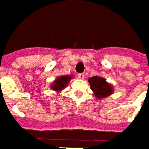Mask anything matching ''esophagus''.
Segmentation results:
<instances>
[{
  "mask_svg": "<svg viewBox=\"0 0 149 149\" xmlns=\"http://www.w3.org/2000/svg\"><path fill=\"white\" fill-rule=\"evenodd\" d=\"M77 77H78L79 79H84V73H79V74L77 75Z\"/></svg>",
  "mask_w": 149,
  "mask_h": 149,
  "instance_id": "obj_1",
  "label": "esophagus"
}]
</instances>
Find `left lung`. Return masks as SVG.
Listing matches in <instances>:
<instances>
[{
    "label": "left lung",
    "mask_w": 149,
    "mask_h": 149,
    "mask_svg": "<svg viewBox=\"0 0 149 149\" xmlns=\"http://www.w3.org/2000/svg\"><path fill=\"white\" fill-rule=\"evenodd\" d=\"M90 86L97 99H103L113 93V86L107 83L104 77L94 76L88 79Z\"/></svg>",
    "instance_id": "1"
}]
</instances>
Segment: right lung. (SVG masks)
<instances>
[{
    "instance_id": "1",
    "label": "right lung",
    "mask_w": 149,
    "mask_h": 149,
    "mask_svg": "<svg viewBox=\"0 0 149 149\" xmlns=\"http://www.w3.org/2000/svg\"><path fill=\"white\" fill-rule=\"evenodd\" d=\"M72 78V76H60L57 77L55 81L53 82V84L51 85L52 90L56 91L58 92L62 91L63 89L66 87V85L68 84V83L70 82Z\"/></svg>"
}]
</instances>
